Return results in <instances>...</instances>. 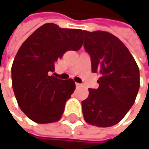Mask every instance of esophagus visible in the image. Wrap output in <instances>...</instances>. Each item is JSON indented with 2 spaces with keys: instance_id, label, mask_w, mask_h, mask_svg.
<instances>
[{
  "instance_id": "34e87169",
  "label": "esophagus",
  "mask_w": 149,
  "mask_h": 149,
  "mask_svg": "<svg viewBox=\"0 0 149 149\" xmlns=\"http://www.w3.org/2000/svg\"><path fill=\"white\" fill-rule=\"evenodd\" d=\"M76 86H77V87H80V86H81V84H78V83H76Z\"/></svg>"
}]
</instances>
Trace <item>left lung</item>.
I'll return each mask as SVG.
<instances>
[{"label": "left lung", "mask_w": 149, "mask_h": 149, "mask_svg": "<svg viewBox=\"0 0 149 149\" xmlns=\"http://www.w3.org/2000/svg\"><path fill=\"white\" fill-rule=\"evenodd\" d=\"M84 49L91 58L92 72L100 75L97 89H89L82 102L86 123L97 127L118 123L134 104L139 88L138 65L117 37L104 32L84 31Z\"/></svg>", "instance_id": "1"}]
</instances>
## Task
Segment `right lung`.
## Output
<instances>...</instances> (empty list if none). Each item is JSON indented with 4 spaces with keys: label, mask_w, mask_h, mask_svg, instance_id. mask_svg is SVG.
<instances>
[{
    "label": "right lung",
    "mask_w": 149,
    "mask_h": 149,
    "mask_svg": "<svg viewBox=\"0 0 149 149\" xmlns=\"http://www.w3.org/2000/svg\"><path fill=\"white\" fill-rule=\"evenodd\" d=\"M83 30L60 28L46 23L19 47L12 65V85L20 109L37 123H54L62 117L66 101L75 90L72 79L51 75L54 63L67 51L83 45Z\"/></svg>",
    "instance_id": "right-lung-1"
}]
</instances>
